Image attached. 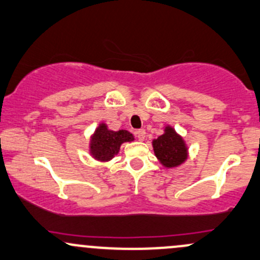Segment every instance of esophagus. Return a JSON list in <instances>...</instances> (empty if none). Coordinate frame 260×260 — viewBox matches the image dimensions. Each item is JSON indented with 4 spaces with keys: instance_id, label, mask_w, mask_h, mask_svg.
<instances>
[{
    "instance_id": "1",
    "label": "esophagus",
    "mask_w": 260,
    "mask_h": 260,
    "mask_svg": "<svg viewBox=\"0 0 260 260\" xmlns=\"http://www.w3.org/2000/svg\"><path fill=\"white\" fill-rule=\"evenodd\" d=\"M136 136H137V138H138V140L142 142V140L145 139V131L144 129H138L136 132Z\"/></svg>"
}]
</instances>
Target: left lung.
Returning <instances> with one entry per match:
<instances>
[{
    "label": "left lung",
    "mask_w": 260,
    "mask_h": 260,
    "mask_svg": "<svg viewBox=\"0 0 260 260\" xmlns=\"http://www.w3.org/2000/svg\"><path fill=\"white\" fill-rule=\"evenodd\" d=\"M154 153L166 168H175L187 159V148L174 128L166 127L165 133L153 142Z\"/></svg>",
    "instance_id": "1"
}]
</instances>
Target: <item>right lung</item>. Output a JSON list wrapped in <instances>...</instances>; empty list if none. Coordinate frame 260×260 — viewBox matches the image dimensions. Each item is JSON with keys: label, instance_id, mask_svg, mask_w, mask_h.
Returning a JSON list of instances; mask_svg holds the SVG:
<instances>
[{"label": "right lung", "instance_id": "1", "mask_svg": "<svg viewBox=\"0 0 260 260\" xmlns=\"http://www.w3.org/2000/svg\"><path fill=\"white\" fill-rule=\"evenodd\" d=\"M133 140V136L128 131H110L106 124L101 123L91 138L90 151L96 160L107 161L112 159L120 150L122 143Z\"/></svg>", "mask_w": 260, "mask_h": 260}]
</instances>
